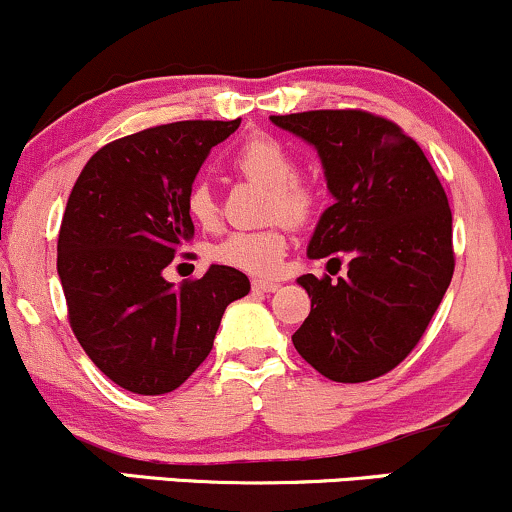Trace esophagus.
Masks as SVG:
<instances>
[{"label": "esophagus", "instance_id": "esophagus-1", "mask_svg": "<svg viewBox=\"0 0 512 512\" xmlns=\"http://www.w3.org/2000/svg\"><path fill=\"white\" fill-rule=\"evenodd\" d=\"M252 289L262 291V293H274V291H279V284H276V281H269V279H255L252 281Z\"/></svg>", "mask_w": 512, "mask_h": 512}]
</instances>
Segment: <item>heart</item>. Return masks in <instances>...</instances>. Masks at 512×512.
<instances>
[{
    "label": "heart",
    "instance_id": "b5f03b06",
    "mask_svg": "<svg viewBox=\"0 0 512 512\" xmlns=\"http://www.w3.org/2000/svg\"><path fill=\"white\" fill-rule=\"evenodd\" d=\"M233 168L245 178L269 187V216H281L289 223H305L320 207V192L315 185L298 178V161L284 142L269 134H255L245 139L233 154ZM187 211L199 226L214 228L219 223V204L207 182H195L187 192ZM289 250V236L284 226L262 231H236L216 245L214 260L226 267L255 276L276 274Z\"/></svg>",
    "mask_w": 512,
    "mask_h": 512
}]
</instances>
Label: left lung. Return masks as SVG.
<instances>
[{"mask_svg":"<svg viewBox=\"0 0 512 512\" xmlns=\"http://www.w3.org/2000/svg\"><path fill=\"white\" fill-rule=\"evenodd\" d=\"M315 146L334 204L308 243L310 260L342 252L349 272L298 276L310 315L293 346L334 383H366L399 366L448 291L452 211L421 146L366 110L272 115ZM342 264V262H339Z\"/></svg>","mask_w":512,"mask_h":512,"instance_id":"8db88e82","label":"left lung"}]
</instances>
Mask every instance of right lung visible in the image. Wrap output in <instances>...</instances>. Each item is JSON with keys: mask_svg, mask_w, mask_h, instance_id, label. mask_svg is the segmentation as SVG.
Returning a JSON list of instances; mask_svg holds the SVG:
<instances>
[{"mask_svg": "<svg viewBox=\"0 0 512 512\" xmlns=\"http://www.w3.org/2000/svg\"><path fill=\"white\" fill-rule=\"evenodd\" d=\"M240 120H185L105 144L76 180L57 238L69 325L98 368L134 395H166L214 346L228 303L248 296L238 269L211 264L175 289L163 279L195 236L187 192L211 146Z\"/></svg>", "mask_w": 512, "mask_h": 512, "instance_id": "add662e5", "label": "right lung"}]
</instances>
